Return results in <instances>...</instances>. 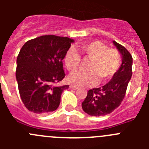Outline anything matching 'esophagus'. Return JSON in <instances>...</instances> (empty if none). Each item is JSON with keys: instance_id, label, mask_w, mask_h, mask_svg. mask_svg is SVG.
Here are the masks:
<instances>
[{"instance_id": "34e87169", "label": "esophagus", "mask_w": 149, "mask_h": 149, "mask_svg": "<svg viewBox=\"0 0 149 149\" xmlns=\"http://www.w3.org/2000/svg\"><path fill=\"white\" fill-rule=\"evenodd\" d=\"M69 87L71 88V89H78V87H77V86H74V85H70V86H69Z\"/></svg>"}]
</instances>
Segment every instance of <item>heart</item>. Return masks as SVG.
<instances>
[{
  "label": "heart",
  "mask_w": 149,
  "mask_h": 149,
  "mask_svg": "<svg viewBox=\"0 0 149 149\" xmlns=\"http://www.w3.org/2000/svg\"><path fill=\"white\" fill-rule=\"evenodd\" d=\"M84 59L90 60L86 65L88 72H76L68 77L69 84L77 86H92L96 83L103 84L108 81L117 72L120 66L121 56L119 51L108 47L99 41H93L80 47ZM80 56L73 48L65 54L64 62L68 71L72 72L77 68Z\"/></svg>",
  "instance_id": "b5f03b06"
}]
</instances>
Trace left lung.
Instances as JSON below:
<instances>
[{"instance_id": "8db88e82", "label": "left lung", "mask_w": 149, "mask_h": 149, "mask_svg": "<svg viewBox=\"0 0 149 149\" xmlns=\"http://www.w3.org/2000/svg\"><path fill=\"white\" fill-rule=\"evenodd\" d=\"M122 56V64L116 73L104 86L89 89L83 101L82 108L92 116H103L110 113L122 103L132 76L133 59L125 47L113 41Z\"/></svg>"}]
</instances>
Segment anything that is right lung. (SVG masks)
Listing matches in <instances>:
<instances>
[{"label":"right lung","instance_id":"obj_1","mask_svg":"<svg viewBox=\"0 0 149 149\" xmlns=\"http://www.w3.org/2000/svg\"><path fill=\"white\" fill-rule=\"evenodd\" d=\"M73 39L54 35L27 41L17 57L15 77L22 102L35 113H48L58 108L62 93L68 85L54 84L65 77L63 60Z\"/></svg>","mask_w":149,"mask_h":149}]
</instances>
